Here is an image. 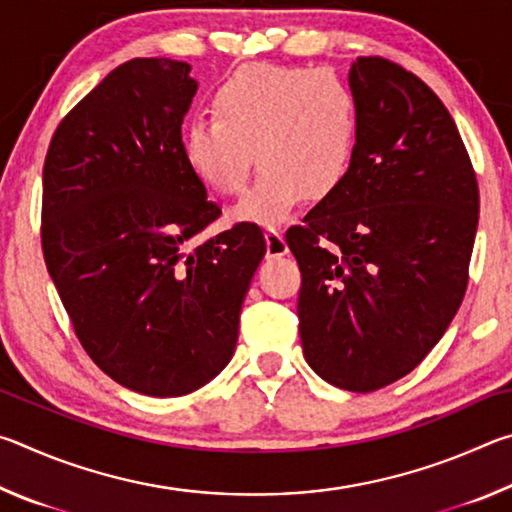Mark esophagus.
Masks as SVG:
<instances>
[{"mask_svg":"<svg viewBox=\"0 0 512 512\" xmlns=\"http://www.w3.org/2000/svg\"><path fill=\"white\" fill-rule=\"evenodd\" d=\"M264 239H266V257L268 259H277V257H284L289 253V246H287V241H284L280 230L268 228L264 232Z\"/></svg>","mask_w":512,"mask_h":512,"instance_id":"1","label":"esophagus"}]
</instances>
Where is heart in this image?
<instances>
[{"label":"heart","instance_id":"1","mask_svg":"<svg viewBox=\"0 0 512 512\" xmlns=\"http://www.w3.org/2000/svg\"><path fill=\"white\" fill-rule=\"evenodd\" d=\"M212 110L183 131V158L198 183L216 194H235L246 183L253 149L259 164V178L230 219L275 228L307 196L323 201L350 176L359 103L339 76L250 63L219 83Z\"/></svg>","mask_w":512,"mask_h":512}]
</instances>
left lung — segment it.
<instances>
[{
  "mask_svg": "<svg viewBox=\"0 0 512 512\" xmlns=\"http://www.w3.org/2000/svg\"><path fill=\"white\" fill-rule=\"evenodd\" d=\"M350 176L287 232L302 287L300 341L316 375L354 393L418 366L461 307L479 187L443 101L379 56L357 58Z\"/></svg>",
  "mask_w": 512,
  "mask_h": 512,
  "instance_id": "1",
  "label": "left lung"
}]
</instances>
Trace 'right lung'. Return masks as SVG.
<instances>
[{
  "label": "right lung",
  "mask_w": 512,
  "mask_h": 512,
  "mask_svg": "<svg viewBox=\"0 0 512 512\" xmlns=\"http://www.w3.org/2000/svg\"><path fill=\"white\" fill-rule=\"evenodd\" d=\"M171 58H133L60 121L42 169V253L74 332L110 379L180 397L228 366L241 305L266 253L219 219L183 158L198 83Z\"/></svg>",
  "instance_id": "1"
}]
</instances>
